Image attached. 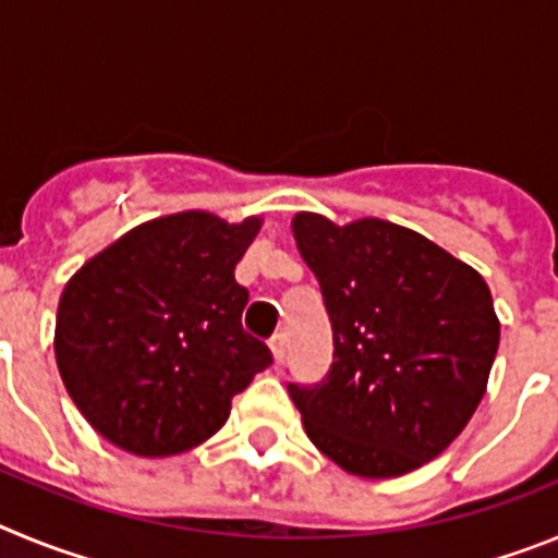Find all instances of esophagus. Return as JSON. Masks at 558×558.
Segmentation results:
<instances>
[{
  "mask_svg": "<svg viewBox=\"0 0 558 558\" xmlns=\"http://www.w3.org/2000/svg\"><path fill=\"white\" fill-rule=\"evenodd\" d=\"M270 352H274L276 366H279V363H282V360H284V352H288V338H284L282 332L270 338Z\"/></svg>",
  "mask_w": 558,
  "mask_h": 558,
  "instance_id": "34e87169",
  "label": "esophagus"
}]
</instances>
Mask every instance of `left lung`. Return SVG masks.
Wrapping results in <instances>:
<instances>
[{"label": "left lung", "mask_w": 558, "mask_h": 558, "mask_svg": "<svg viewBox=\"0 0 558 558\" xmlns=\"http://www.w3.org/2000/svg\"><path fill=\"white\" fill-rule=\"evenodd\" d=\"M295 245L322 284L332 366L288 383L310 441L360 477H397L452 445L481 405L500 322L489 284L388 220L299 211Z\"/></svg>", "instance_id": "1"}]
</instances>
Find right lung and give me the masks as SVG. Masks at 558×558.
I'll return each mask as SVG.
<instances>
[{"label":"right lung","instance_id":"1","mask_svg":"<svg viewBox=\"0 0 558 558\" xmlns=\"http://www.w3.org/2000/svg\"><path fill=\"white\" fill-rule=\"evenodd\" d=\"M259 226L167 215L69 279L56 318L58 372L111 445L147 458L198 447L226 425L231 397L274 363L243 329L248 290L234 279Z\"/></svg>","mask_w":558,"mask_h":558}]
</instances>
